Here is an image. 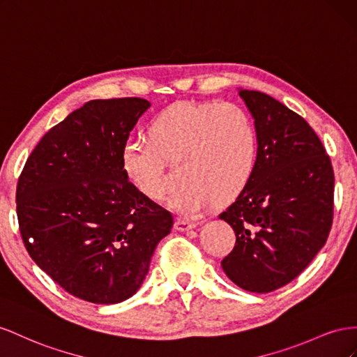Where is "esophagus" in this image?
Instances as JSON below:
<instances>
[{
  "instance_id": "34e87169",
  "label": "esophagus",
  "mask_w": 357,
  "mask_h": 357,
  "mask_svg": "<svg viewBox=\"0 0 357 357\" xmlns=\"http://www.w3.org/2000/svg\"><path fill=\"white\" fill-rule=\"evenodd\" d=\"M196 226H197L196 222H191V221L184 220V218H176V221H175V229L179 230V231H187V230L195 229Z\"/></svg>"
}]
</instances>
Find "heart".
I'll use <instances>...</instances> for the list:
<instances>
[{"label": "heart", "instance_id": "obj_1", "mask_svg": "<svg viewBox=\"0 0 357 357\" xmlns=\"http://www.w3.org/2000/svg\"><path fill=\"white\" fill-rule=\"evenodd\" d=\"M149 137L126 142L121 167L142 196L160 200L167 190L165 158L182 160L185 184L173 192L169 205L184 215H199L217 199L238 197L256 169V127L230 101L173 105L151 122Z\"/></svg>", "mask_w": 357, "mask_h": 357}]
</instances>
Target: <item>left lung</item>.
<instances>
[{"label": "left lung", "instance_id": "1", "mask_svg": "<svg viewBox=\"0 0 357 357\" xmlns=\"http://www.w3.org/2000/svg\"><path fill=\"white\" fill-rule=\"evenodd\" d=\"M254 118V175L220 218L236 243L221 268L241 289L269 293L308 266L328 241L335 176L319 136L301 115L260 91L239 89Z\"/></svg>", "mask_w": 357, "mask_h": 357}]
</instances>
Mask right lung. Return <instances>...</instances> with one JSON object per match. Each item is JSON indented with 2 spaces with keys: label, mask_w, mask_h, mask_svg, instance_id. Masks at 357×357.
Here are the masks:
<instances>
[{
  "label": "right lung",
  "mask_w": 357,
  "mask_h": 357,
  "mask_svg": "<svg viewBox=\"0 0 357 357\" xmlns=\"http://www.w3.org/2000/svg\"><path fill=\"white\" fill-rule=\"evenodd\" d=\"M149 106L137 97L88 101L47 131L19 176L25 248L79 299L133 296L173 226L172 213L142 196L121 167L122 146Z\"/></svg>",
  "instance_id": "1"
}]
</instances>
